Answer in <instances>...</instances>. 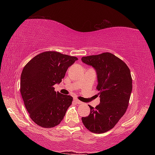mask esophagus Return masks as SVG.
Returning a JSON list of instances; mask_svg holds the SVG:
<instances>
[{
  "label": "esophagus",
  "instance_id": "1",
  "mask_svg": "<svg viewBox=\"0 0 155 155\" xmlns=\"http://www.w3.org/2000/svg\"><path fill=\"white\" fill-rule=\"evenodd\" d=\"M74 103H76L78 104H83L82 102L80 101H78V100H77V99H74Z\"/></svg>",
  "mask_w": 155,
  "mask_h": 155
}]
</instances>
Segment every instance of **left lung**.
Here are the masks:
<instances>
[{
	"label": "left lung",
	"instance_id": "left-lung-1",
	"mask_svg": "<svg viewBox=\"0 0 155 155\" xmlns=\"http://www.w3.org/2000/svg\"><path fill=\"white\" fill-rule=\"evenodd\" d=\"M82 61L96 69L101 103L83 117V124L94 133H103L114 128L124 115L132 91V77L127 65L110 52L83 57Z\"/></svg>",
	"mask_w": 155,
	"mask_h": 155
}]
</instances>
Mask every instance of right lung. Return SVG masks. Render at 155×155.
I'll use <instances>...</instances> for the list:
<instances>
[{"label":"right lung","instance_id":"1","mask_svg":"<svg viewBox=\"0 0 155 155\" xmlns=\"http://www.w3.org/2000/svg\"><path fill=\"white\" fill-rule=\"evenodd\" d=\"M78 59L57 51H46L31 59L22 70L20 93L31 120L40 127L60 124L72 102L71 96L54 91L68 68Z\"/></svg>","mask_w":155,"mask_h":155}]
</instances>
